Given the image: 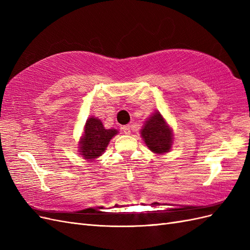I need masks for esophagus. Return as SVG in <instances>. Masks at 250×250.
Instances as JSON below:
<instances>
[{
	"mask_svg": "<svg viewBox=\"0 0 250 250\" xmlns=\"http://www.w3.org/2000/svg\"><path fill=\"white\" fill-rule=\"evenodd\" d=\"M122 130L124 131L125 134H129V133H130V126H129V125H124V126H122Z\"/></svg>",
	"mask_w": 250,
	"mask_h": 250,
	"instance_id": "obj_1",
	"label": "esophagus"
}]
</instances>
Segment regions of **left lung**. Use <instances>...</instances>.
Returning a JSON list of instances; mask_svg holds the SVG:
<instances>
[{
	"label": "left lung",
	"mask_w": 250,
	"mask_h": 250,
	"mask_svg": "<svg viewBox=\"0 0 250 250\" xmlns=\"http://www.w3.org/2000/svg\"><path fill=\"white\" fill-rule=\"evenodd\" d=\"M141 133L145 144L152 152L163 154L171 149L172 131L158 111L146 121Z\"/></svg>",
	"instance_id": "obj_1"
}]
</instances>
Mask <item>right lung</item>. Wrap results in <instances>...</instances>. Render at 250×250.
Segmentation results:
<instances>
[{"label": "right lung", "mask_w": 250, "mask_h": 250, "mask_svg": "<svg viewBox=\"0 0 250 250\" xmlns=\"http://www.w3.org/2000/svg\"><path fill=\"white\" fill-rule=\"evenodd\" d=\"M118 133L116 129H105L99 119L89 118L84 128V134L80 142V154L85 160H94L106 149L109 141Z\"/></svg>", "instance_id": "add662e5"}]
</instances>
